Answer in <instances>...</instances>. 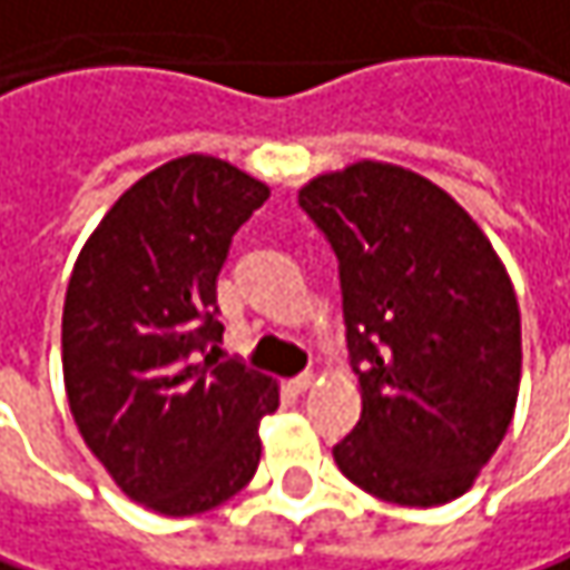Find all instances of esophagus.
Returning <instances> with one entry per match:
<instances>
[{
  "mask_svg": "<svg viewBox=\"0 0 570 570\" xmlns=\"http://www.w3.org/2000/svg\"><path fill=\"white\" fill-rule=\"evenodd\" d=\"M289 385V391H296V394H303V391L313 385V372H303V375H296V379H289L286 382Z\"/></svg>",
  "mask_w": 570,
  "mask_h": 570,
  "instance_id": "obj_1",
  "label": "esophagus"
}]
</instances>
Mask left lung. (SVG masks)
Segmentation results:
<instances>
[{"label": "left lung", "mask_w": 570, "mask_h": 570, "mask_svg": "<svg viewBox=\"0 0 570 570\" xmlns=\"http://www.w3.org/2000/svg\"><path fill=\"white\" fill-rule=\"evenodd\" d=\"M336 250L362 417L338 470L397 505H443L502 443L522 375L512 281L480 225L434 181L355 163L299 188Z\"/></svg>", "instance_id": "8db88e82"}]
</instances>
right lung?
I'll return each mask as SVG.
<instances>
[{"mask_svg":"<svg viewBox=\"0 0 570 570\" xmlns=\"http://www.w3.org/2000/svg\"><path fill=\"white\" fill-rule=\"evenodd\" d=\"M271 188L215 156H181L127 188L80 250L61 320L80 438L114 483L163 515H198L261 463L277 382L218 362V274Z\"/></svg>","mask_w":570,"mask_h":570,"instance_id":"obj_1","label":"right lung"}]
</instances>
